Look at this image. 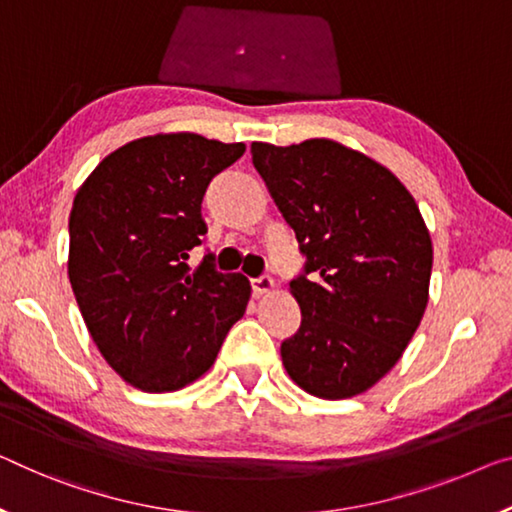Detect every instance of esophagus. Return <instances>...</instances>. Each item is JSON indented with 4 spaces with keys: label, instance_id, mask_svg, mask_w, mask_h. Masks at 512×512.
<instances>
[{
    "label": "esophagus",
    "instance_id": "obj_1",
    "mask_svg": "<svg viewBox=\"0 0 512 512\" xmlns=\"http://www.w3.org/2000/svg\"><path fill=\"white\" fill-rule=\"evenodd\" d=\"M251 288H254L256 295H267V293H272L274 288H277V283H274L272 277H267V274H263V277L251 279Z\"/></svg>",
    "mask_w": 512,
    "mask_h": 512
}]
</instances>
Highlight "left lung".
I'll use <instances>...</instances> for the list:
<instances>
[{
  "mask_svg": "<svg viewBox=\"0 0 512 512\" xmlns=\"http://www.w3.org/2000/svg\"><path fill=\"white\" fill-rule=\"evenodd\" d=\"M251 160L306 256L290 281L302 325L281 343L297 387L327 400L380 382L426 313L432 240L407 187L334 139L251 144Z\"/></svg>",
  "mask_w": 512,
  "mask_h": 512,
  "instance_id": "left-lung-1",
  "label": "left lung"
}]
</instances>
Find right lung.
<instances>
[{"mask_svg":"<svg viewBox=\"0 0 512 512\" xmlns=\"http://www.w3.org/2000/svg\"><path fill=\"white\" fill-rule=\"evenodd\" d=\"M245 148L194 132L141 137L75 194L70 286L100 355L132 387L164 393L199 380L245 316L247 277L217 272L210 254L187 263L208 231L206 187Z\"/></svg>","mask_w":512,"mask_h":512,"instance_id":"1","label":"right lung"}]
</instances>
